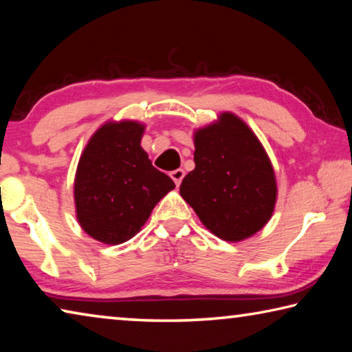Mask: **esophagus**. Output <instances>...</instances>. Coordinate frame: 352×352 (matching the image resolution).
<instances>
[{
  "label": "esophagus",
  "instance_id": "obj_1",
  "mask_svg": "<svg viewBox=\"0 0 352 352\" xmlns=\"http://www.w3.org/2000/svg\"><path fill=\"white\" fill-rule=\"evenodd\" d=\"M170 177H172V180L175 182L177 186H180V183H182L183 177H184V170H183V169H175V170H172V172H170Z\"/></svg>",
  "mask_w": 352,
  "mask_h": 352
}]
</instances>
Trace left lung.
Returning a JSON list of instances; mask_svg holds the SVG:
<instances>
[{
	"instance_id": "8db88e82",
	"label": "left lung",
	"mask_w": 352,
	"mask_h": 352,
	"mask_svg": "<svg viewBox=\"0 0 352 352\" xmlns=\"http://www.w3.org/2000/svg\"><path fill=\"white\" fill-rule=\"evenodd\" d=\"M195 169L180 194L212 234L239 242L269 222L276 178L269 155L241 118L225 111L194 133Z\"/></svg>"
}]
</instances>
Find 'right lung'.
<instances>
[{
	"label": "right lung",
	"mask_w": 352,
	"mask_h": 352,
	"mask_svg": "<svg viewBox=\"0 0 352 352\" xmlns=\"http://www.w3.org/2000/svg\"><path fill=\"white\" fill-rule=\"evenodd\" d=\"M144 126L109 121L80 155L74 178L76 216L87 234L118 245L138 233L155 205L175 188L141 147Z\"/></svg>",
	"instance_id": "1"
}]
</instances>
